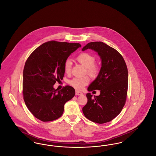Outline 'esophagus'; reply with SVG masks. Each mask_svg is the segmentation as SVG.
Here are the masks:
<instances>
[{
	"label": "esophagus",
	"instance_id": "34e87169",
	"mask_svg": "<svg viewBox=\"0 0 156 156\" xmlns=\"http://www.w3.org/2000/svg\"><path fill=\"white\" fill-rule=\"evenodd\" d=\"M75 95H82L83 94L80 91H78V90H76V92H75Z\"/></svg>",
	"mask_w": 156,
	"mask_h": 156
}]
</instances>
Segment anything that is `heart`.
<instances>
[{
  "label": "heart",
  "mask_w": 156,
  "mask_h": 156,
  "mask_svg": "<svg viewBox=\"0 0 156 156\" xmlns=\"http://www.w3.org/2000/svg\"><path fill=\"white\" fill-rule=\"evenodd\" d=\"M77 61L86 68V73L91 77H95L98 73V68L94 65L95 62V57L87 52H83L76 57ZM72 62L71 60L67 59L64 65L65 72L68 74L71 71ZM89 82V79L87 77L74 78L69 81V83L77 89H82Z\"/></svg>",
  "instance_id": "obj_1"
}]
</instances>
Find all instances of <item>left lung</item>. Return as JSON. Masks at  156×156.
I'll return each instance as SVG.
<instances>
[{"instance_id": "8db88e82", "label": "left lung", "mask_w": 156, "mask_h": 156, "mask_svg": "<svg viewBox=\"0 0 156 156\" xmlns=\"http://www.w3.org/2000/svg\"><path fill=\"white\" fill-rule=\"evenodd\" d=\"M88 49L97 52L101 68L96 79L88 90H99L100 95L87 94V104L82 108L85 116L99 124L111 121L122 110L126 102L128 87V71L126 62L118 51L103 42L89 43L82 51Z\"/></svg>"}]
</instances>
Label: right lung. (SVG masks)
<instances>
[{
  "instance_id": "obj_1",
  "label": "right lung",
  "mask_w": 156,
  "mask_h": 156,
  "mask_svg": "<svg viewBox=\"0 0 156 156\" xmlns=\"http://www.w3.org/2000/svg\"><path fill=\"white\" fill-rule=\"evenodd\" d=\"M81 45L50 41L40 45L27 59L23 69V93L30 112L43 122L59 118L64 105L74 97V88L61 90L53 86L63 79L65 61Z\"/></svg>"
}]
</instances>
